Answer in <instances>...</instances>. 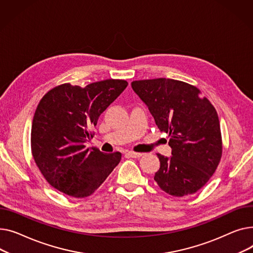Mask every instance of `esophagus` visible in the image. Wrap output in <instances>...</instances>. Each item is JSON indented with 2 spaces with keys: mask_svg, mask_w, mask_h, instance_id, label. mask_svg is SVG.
<instances>
[{
  "mask_svg": "<svg viewBox=\"0 0 253 253\" xmlns=\"http://www.w3.org/2000/svg\"><path fill=\"white\" fill-rule=\"evenodd\" d=\"M126 154L132 158H140L143 155V153H137V152H132V151H128Z\"/></svg>",
  "mask_w": 253,
  "mask_h": 253,
  "instance_id": "1",
  "label": "esophagus"
}]
</instances>
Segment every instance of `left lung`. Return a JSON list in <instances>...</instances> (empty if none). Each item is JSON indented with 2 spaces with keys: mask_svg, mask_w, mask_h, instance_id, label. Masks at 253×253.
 Segmentation results:
<instances>
[{
  "mask_svg": "<svg viewBox=\"0 0 253 253\" xmlns=\"http://www.w3.org/2000/svg\"><path fill=\"white\" fill-rule=\"evenodd\" d=\"M132 90L145 102L161 131L169 135L171 157L157 154L154 180L168 194H194L210 181L222 154L215 108L195 85L171 80L133 81Z\"/></svg>",
  "mask_w": 253,
  "mask_h": 253,
  "instance_id": "8db88e82",
  "label": "left lung"
}]
</instances>
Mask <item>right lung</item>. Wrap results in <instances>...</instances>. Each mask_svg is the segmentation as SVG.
Here are the masks:
<instances>
[{"label": "right lung", "mask_w": 253, "mask_h": 253, "mask_svg": "<svg viewBox=\"0 0 253 253\" xmlns=\"http://www.w3.org/2000/svg\"><path fill=\"white\" fill-rule=\"evenodd\" d=\"M126 85L125 80L112 79L84 87L67 83L41 99L32 126V154L52 187L71 197H87L120 163L121 152L103 153L84 143L93 138L101 113Z\"/></svg>", "instance_id": "right-lung-1"}]
</instances>
